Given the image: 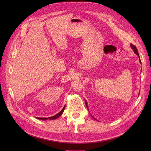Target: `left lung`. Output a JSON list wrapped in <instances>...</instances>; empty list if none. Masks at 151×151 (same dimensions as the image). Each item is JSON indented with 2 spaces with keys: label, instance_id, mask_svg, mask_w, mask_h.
<instances>
[{
  "label": "left lung",
  "instance_id": "1",
  "mask_svg": "<svg viewBox=\"0 0 151 151\" xmlns=\"http://www.w3.org/2000/svg\"><path fill=\"white\" fill-rule=\"evenodd\" d=\"M130 46H131V47H132V48L133 49V51L134 52V53H135L137 55H138V56H139V54H138V50H137V48L136 47V46H134V45H133V44H131ZM139 59V62H140V63H141V60H140V59ZM86 104L87 108H88V106H87V102H86Z\"/></svg>",
  "mask_w": 151,
  "mask_h": 151
}]
</instances>
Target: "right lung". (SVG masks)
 Returning <instances> with one entry per match:
<instances>
[{
  "label": "right lung",
  "instance_id": "right-lung-1",
  "mask_svg": "<svg viewBox=\"0 0 151 151\" xmlns=\"http://www.w3.org/2000/svg\"><path fill=\"white\" fill-rule=\"evenodd\" d=\"M64 109H65V106L63 108V109L60 111L57 114H55L52 117H37V119H41V120H47V119H50V120H53V119H57L58 117H59L60 115H62V114L63 113V111H64Z\"/></svg>",
  "mask_w": 151,
  "mask_h": 151
}]
</instances>
